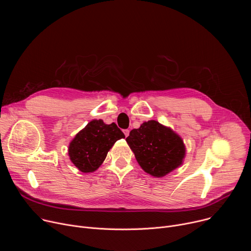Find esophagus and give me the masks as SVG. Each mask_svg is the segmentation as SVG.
<instances>
[{"label": "esophagus", "mask_w": 251, "mask_h": 251, "mask_svg": "<svg viewBox=\"0 0 251 251\" xmlns=\"http://www.w3.org/2000/svg\"><path fill=\"white\" fill-rule=\"evenodd\" d=\"M123 133H124L125 137H128V136H129V133H130V131H129L128 129H125V130H123Z\"/></svg>", "instance_id": "obj_1"}]
</instances>
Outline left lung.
Listing matches in <instances>:
<instances>
[{"label":"left lung","instance_id":"8db88e82","mask_svg":"<svg viewBox=\"0 0 251 251\" xmlns=\"http://www.w3.org/2000/svg\"><path fill=\"white\" fill-rule=\"evenodd\" d=\"M126 142L147 174L162 177L183 165L186 145L172 128L149 120L131 130Z\"/></svg>","mask_w":251,"mask_h":251}]
</instances>
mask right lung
I'll return each mask as SVG.
<instances>
[{"label": "right lung", "instance_id": "obj_1", "mask_svg": "<svg viewBox=\"0 0 251 251\" xmlns=\"http://www.w3.org/2000/svg\"><path fill=\"white\" fill-rule=\"evenodd\" d=\"M123 138L124 133L115 123L105 124L101 119H93L70 141L69 159L80 172L93 173L102 165L115 142Z\"/></svg>", "mask_w": 251, "mask_h": 251}]
</instances>
